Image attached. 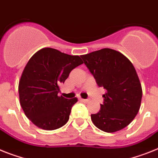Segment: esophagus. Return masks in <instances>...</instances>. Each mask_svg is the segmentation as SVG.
Listing matches in <instances>:
<instances>
[{"mask_svg": "<svg viewBox=\"0 0 158 158\" xmlns=\"http://www.w3.org/2000/svg\"><path fill=\"white\" fill-rule=\"evenodd\" d=\"M81 102H85V103H87V102H89V100H88V99H82V98H81Z\"/></svg>", "mask_w": 158, "mask_h": 158, "instance_id": "1", "label": "esophagus"}]
</instances>
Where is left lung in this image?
<instances>
[{
	"label": "left lung",
	"instance_id": "left-lung-1",
	"mask_svg": "<svg viewBox=\"0 0 158 158\" xmlns=\"http://www.w3.org/2000/svg\"><path fill=\"white\" fill-rule=\"evenodd\" d=\"M81 56L98 86L106 90L100 111L91 114L93 123L107 133L124 129L141 106L142 89L135 68L126 56L111 48Z\"/></svg>",
	"mask_w": 158,
	"mask_h": 158
}]
</instances>
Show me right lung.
<instances>
[{"mask_svg":"<svg viewBox=\"0 0 158 158\" xmlns=\"http://www.w3.org/2000/svg\"><path fill=\"white\" fill-rule=\"evenodd\" d=\"M81 64L79 56L52 48H41L29 59L19 81V98L26 117L37 127L54 130L67 123L77 98L59 97L60 85Z\"/></svg>","mask_w":158,"mask_h":158,"instance_id":"obj_1","label":"right lung"}]
</instances>
